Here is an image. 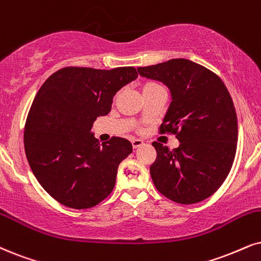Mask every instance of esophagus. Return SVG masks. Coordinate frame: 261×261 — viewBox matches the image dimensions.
Listing matches in <instances>:
<instances>
[{"instance_id":"1","label":"esophagus","mask_w":261,"mask_h":261,"mask_svg":"<svg viewBox=\"0 0 261 261\" xmlns=\"http://www.w3.org/2000/svg\"><path fill=\"white\" fill-rule=\"evenodd\" d=\"M131 144H133L134 148H138L141 147L142 144H144V142L142 140H138V138H133V140H131Z\"/></svg>"}]
</instances>
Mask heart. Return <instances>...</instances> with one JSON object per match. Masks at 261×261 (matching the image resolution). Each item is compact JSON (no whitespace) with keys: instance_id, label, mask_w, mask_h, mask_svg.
<instances>
[{"instance_id":"1","label":"heart","mask_w":261,"mask_h":261,"mask_svg":"<svg viewBox=\"0 0 261 261\" xmlns=\"http://www.w3.org/2000/svg\"><path fill=\"white\" fill-rule=\"evenodd\" d=\"M160 89H164V88L161 87L159 83H156V82H147V83L142 85V92H143V95L160 90Z\"/></svg>"}]
</instances>
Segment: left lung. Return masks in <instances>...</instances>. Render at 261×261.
<instances>
[{"mask_svg":"<svg viewBox=\"0 0 261 261\" xmlns=\"http://www.w3.org/2000/svg\"><path fill=\"white\" fill-rule=\"evenodd\" d=\"M138 73L169 87L172 101L160 125L179 147L153 142L150 165L155 188L177 203L191 204L213 195L231 170L237 148L235 106L214 72L187 59L138 67Z\"/></svg>","mask_w":261,"mask_h":261,"instance_id":"8db88e82","label":"left lung"}]
</instances>
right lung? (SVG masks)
<instances>
[{
  "label": "right lung",
  "mask_w": 261,
  "mask_h": 261,
  "mask_svg": "<svg viewBox=\"0 0 261 261\" xmlns=\"http://www.w3.org/2000/svg\"><path fill=\"white\" fill-rule=\"evenodd\" d=\"M137 75L135 67H65L38 90L26 118L25 153L39 184L58 202L85 210L112 193L118 166L133 146L121 137L100 144L90 130Z\"/></svg>",
  "instance_id": "right-lung-1"
}]
</instances>
